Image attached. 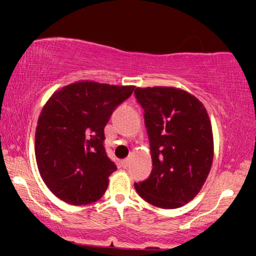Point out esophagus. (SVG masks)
I'll return each mask as SVG.
<instances>
[{
  "label": "esophagus",
  "mask_w": 256,
  "mask_h": 256,
  "mask_svg": "<svg viewBox=\"0 0 256 256\" xmlns=\"http://www.w3.org/2000/svg\"><path fill=\"white\" fill-rule=\"evenodd\" d=\"M128 165H130V161H128V158H125V160L122 161V166L124 167V168H126Z\"/></svg>",
  "instance_id": "34e87169"
}]
</instances>
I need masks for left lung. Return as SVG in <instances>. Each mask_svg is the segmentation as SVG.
Listing matches in <instances>:
<instances>
[{"mask_svg":"<svg viewBox=\"0 0 256 256\" xmlns=\"http://www.w3.org/2000/svg\"><path fill=\"white\" fill-rule=\"evenodd\" d=\"M137 102L144 110L152 170L134 183L144 201L173 210L200 192L213 162V132L202 102L172 86L137 88Z\"/></svg>","mask_w":256,"mask_h":256,"instance_id":"left-lung-1","label":"left lung"}]
</instances>
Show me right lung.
I'll use <instances>...</instances> for the list:
<instances>
[{
  "instance_id": "add662e5",
  "label": "right lung",
  "mask_w": 256,
  "mask_h": 256,
  "mask_svg": "<svg viewBox=\"0 0 256 256\" xmlns=\"http://www.w3.org/2000/svg\"><path fill=\"white\" fill-rule=\"evenodd\" d=\"M134 89L80 80L55 91L44 104L34 154L40 177L56 198L82 206L104 196L116 170L106 154L104 126Z\"/></svg>"
}]
</instances>
